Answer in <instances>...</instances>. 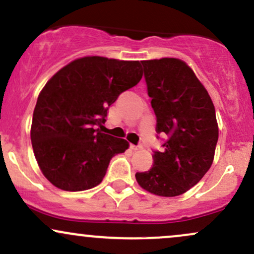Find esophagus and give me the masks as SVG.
I'll use <instances>...</instances> for the list:
<instances>
[{
	"mask_svg": "<svg viewBox=\"0 0 254 254\" xmlns=\"http://www.w3.org/2000/svg\"><path fill=\"white\" fill-rule=\"evenodd\" d=\"M130 148L132 150H139V149H142V145L141 144H138V145H135V144H130Z\"/></svg>",
	"mask_w": 254,
	"mask_h": 254,
	"instance_id": "1",
	"label": "esophagus"
}]
</instances>
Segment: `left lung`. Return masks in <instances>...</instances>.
<instances>
[{
    "mask_svg": "<svg viewBox=\"0 0 254 254\" xmlns=\"http://www.w3.org/2000/svg\"><path fill=\"white\" fill-rule=\"evenodd\" d=\"M156 132L167 136L149 171L137 172L141 188L162 197L190 190L211 167L218 127L211 98L192 69L177 58L142 61Z\"/></svg>",
    "mask_w": 254,
    "mask_h": 254,
    "instance_id": "obj_1",
    "label": "left lung"
}]
</instances>
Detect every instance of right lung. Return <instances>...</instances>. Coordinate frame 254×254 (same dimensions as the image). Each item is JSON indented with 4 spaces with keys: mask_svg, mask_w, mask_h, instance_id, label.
I'll list each match as a JSON object with an SVG mask.
<instances>
[{
    "mask_svg": "<svg viewBox=\"0 0 254 254\" xmlns=\"http://www.w3.org/2000/svg\"><path fill=\"white\" fill-rule=\"evenodd\" d=\"M142 78L138 61L90 56L72 61L45 84L34 107L31 141L46 179L64 191L99 185L129 142L97 129L119 94Z\"/></svg>",
    "mask_w": 254,
    "mask_h": 254,
    "instance_id": "right-lung-1",
    "label": "right lung"
}]
</instances>
